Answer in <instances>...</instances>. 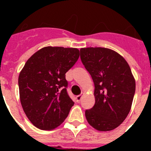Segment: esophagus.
Segmentation results:
<instances>
[{
    "label": "esophagus",
    "instance_id": "obj_1",
    "mask_svg": "<svg viewBox=\"0 0 151 151\" xmlns=\"http://www.w3.org/2000/svg\"><path fill=\"white\" fill-rule=\"evenodd\" d=\"M82 95H83V94H79V95H78L76 97V99H77V101H81V99H82Z\"/></svg>",
    "mask_w": 151,
    "mask_h": 151
}]
</instances>
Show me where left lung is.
Instances as JSON below:
<instances>
[{
	"mask_svg": "<svg viewBox=\"0 0 151 151\" xmlns=\"http://www.w3.org/2000/svg\"><path fill=\"white\" fill-rule=\"evenodd\" d=\"M80 57L94 84L95 104L85 110L94 129L107 132L127 117L132 104L135 80L130 66L117 52L105 47L80 49Z\"/></svg>",
	"mask_w": 151,
	"mask_h": 151,
	"instance_id": "8db88e82",
	"label": "left lung"
}]
</instances>
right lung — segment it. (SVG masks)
<instances>
[{"label": "right lung", "instance_id": "1", "mask_svg": "<svg viewBox=\"0 0 151 151\" xmlns=\"http://www.w3.org/2000/svg\"><path fill=\"white\" fill-rule=\"evenodd\" d=\"M79 57L73 47H45L26 61L19 76V98L30 122L52 130L68 116L74 102L66 91V73Z\"/></svg>", "mask_w": 151, "mask_h": 151}]
</instances>
